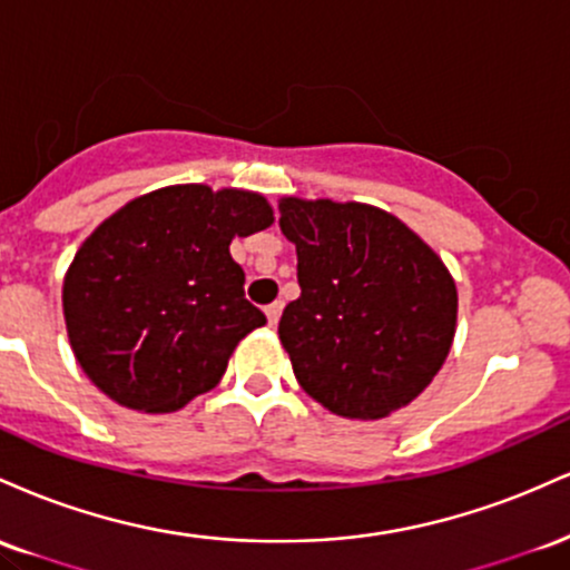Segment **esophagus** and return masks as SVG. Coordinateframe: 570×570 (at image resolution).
<instances>
[{
  "mask_svg": "<svg viewBox=\"0 0 570 570\" xmlns=\"http://www.w3.org/2000/svg\"><path fill=\"white\" fill-rule=\"evenodd\" d=\"M281 311H284V303H281V299H276V303H271L265 307V316H267V324L271 326H276L278 324V318H281Z\"/></svg>",
  "mask_w": 570,
  "mask_h": 570,
  "instance_id": "1",
  "label": "esophagus"
}]
</instances>
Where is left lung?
<instances>
[{"label":"left lung","mask_w":570,"mask_h":570,"mask_svg":"<svg viewBox=\"0 0 570 570\" xmlns=\"http://www.w3.org/2000/svg\"><path fill=\"white\" fill-rule=\"evenodd\" d=\"M299 297L278 337L297 381L343 417H383L434 381L455 335L448 267L404 222L375 206L284 198Z\"/></svg>","instance_id":"8db88e82"}]
</instances>
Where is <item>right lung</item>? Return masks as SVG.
<instances>
[{
	"instance_id": "1",
	"label": "right lung",
	"mask_w": 570,
	"mask_h": 570,
	"mask_svg": "<svg viewBox=\"0 0 570 570\" xmlns=\"http://www.w3.org/2000/svg\"><path fill=\"white\" fill-rule=\"evenodd\" d=\"M273 225L257 193L176 185L96 227L63 281L69 343L117 404L171 412L214 389L235 345L265 324L233 238Z\"/></svg>"
}]
</instances>
